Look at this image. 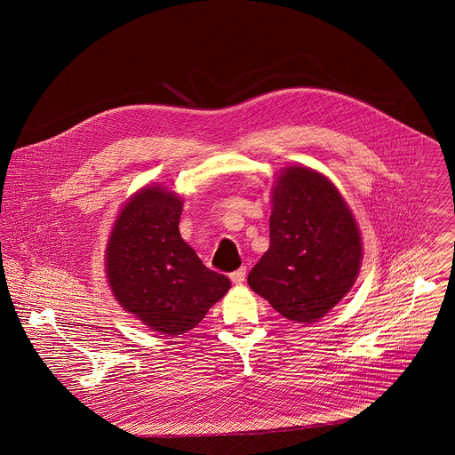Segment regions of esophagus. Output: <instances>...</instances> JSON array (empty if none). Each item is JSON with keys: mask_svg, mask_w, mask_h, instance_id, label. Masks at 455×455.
I'll return each mask as SVG.
<instances>
[{"mask_svg": "<svg viewBox=\"0 0 455 455\" xmlns=\"http://www.w3.org/2000/svg\"><path fill=\"white\" fill-rule=\"evenodd\" d=\"M230 279H232V283H234V284H243V283H244V279H246V268L243 267V268H239V270L232 272V274H230Z\"/></svg>", "mask_w": 455, "mask_h": 455, "instance_id": "1", "label": "esophagus"}]
</instances>
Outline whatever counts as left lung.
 Masks as SVG:
<instances>
[{"label": "left lung", "mask_w": 455, "mask_h": 455, "mask_svg": "<svg viewBox=\"0 0 455 455\" xmlns=\"http://www.w3.org/2000/svg\"><path fill=\"white\" fill-rule=\"evenodd\" d=\"M359 228L337 187L291 165L272 187L270 246L248 275L254 293L295 323H315L340 302L359 274Z\"/></svg>", "instance_id": "8db88e82"}]
</instances>
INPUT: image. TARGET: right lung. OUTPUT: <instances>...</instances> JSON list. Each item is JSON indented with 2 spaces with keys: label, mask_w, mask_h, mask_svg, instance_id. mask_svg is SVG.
I'll return each mask as SVG.
<instances>
[{
  "label": "right lung",
  "mask_w": 455,
  "mask_h": 455,
  "mask_svg": "<svg viewBox=\"0 0 455 455\" xmlns=\"http://www.w3.org/2000/svg\"><path fill=\"white\" fill-rule=\"evenodd\" d=\"M183 201L145 187L124 204L106 246V277L127 312L165 337L196 328L228 290L180 235Z\"/></svg>",
  "instance_id": "right-lung-1"
}]
</instances>
